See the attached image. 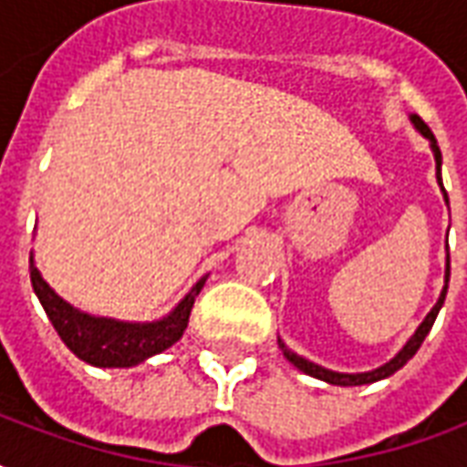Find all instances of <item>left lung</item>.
Segmentation results:
<instances>
[{
  "label": "left lung",
  "mask_w": 467,
  "mask_h": 467,
  "mask_svg": "<svg viewBox=\"0 0 467 467\" xmlns=\"http://www.w3.org/2000/svg\"><path fill=\"white\" fill-rule=\"evenodd\" d=\"M410 122L412 127L418 130V132L431 142V150H432V157H435V177H438V184H441V192H442V200H445V204H448V192H445V187H442V174H441V167H442V154H441V147H438V142H435V137H432V132L428 130V124L422 122L420 117L418 115H410ZM448 283H451V254H445V285H442L441 290V297H438V303L432 305V310L428 315H425V320H422L420 325H418V330L410 335V340L402 345L400 350L395 352V358H390V360L385 362V365H380V368H375V370H368V372H337V370H330V368H323V365H317V362L313 360H305L303 355H297V352H293L287 345L277 337V345H280V350H283V355L287 358V360L293 362L297 370H303L305 375H310V378H317V380L323 382H330V385H340V388H350V385H370V382H378V380H385V378H390L392 372H398L405 365V362L410 360L415 352L420 350L422 340H425V335L431 333L432 323H435V317H438V313H441L442 303H445V293H448Z\"/></svg>",
  "instance_id": "1"
}]
</instances>
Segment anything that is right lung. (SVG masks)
<instances>
[{
	"label": "right lung",
	"mask_w": 467,
	"mask_h": 467,
	"mask_svg": "<svg viewBox=\"0 0 467 467\" xmlns=\"http://www.w3.org/2000/svg\"><path fill=\"white\" fill-rule=\"evenodd\" d=\"M29 275H32L35 295L45 307L47 317L55 325L57 335L62 337V343L75 352L79 360L95 368H134L147 358L172 348L187 330L194 297L207 283V275L200 277L192 290L160 320L127 323L115 317L89 315L67 303L36 270L32 253H29Z\"/></svg>",
	"instance_id": "obj_1"
}]
</instances>
